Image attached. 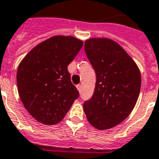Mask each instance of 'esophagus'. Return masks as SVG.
I'll use <instances>...</instances> for the list:
<instances>
[{"label": "esophagus", "mask_w": 159, "mask_h": 159, "mask_svg": "<svg viewBox=\"0 0 159 159\" xmlns=\"http://www.w3.org/2000/svg\"><path fill=\"white\" fill-rule=\"evenodd\" d=\"M77 90H78V92H81V91H82V85H77Z\"/></svg>", "instance_id": "34e87169"}]
</instances>
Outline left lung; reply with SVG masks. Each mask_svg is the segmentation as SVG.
<instances>
[{
  "mask_svg": "<svg viewBox=\"0 0 159 159\" xmlns=\"http://www.w3.org/2000/svg\"><path fill=\"white\" fill-rule=\"evenodd\" d=\"M84 48L97 82L93 96L84 102L83 110L95 128H113L135 106L140 92V72L130 56L111 39H90Z\"/></svg>",
  "mask_w": 159,
  "mask_h": 159,
  "instance_id": "left-lung-1",
  "label": "left lung"
}]
</instances>
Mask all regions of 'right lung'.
Returning a JSON list of instances; mask_svg holds the SVG:
<instances>
[{"instance_id": "add662e5", "label": "right lung", "mask_w": 159, "mask_h": 159, "mask_svg": "<svg viewBox=\"0 0 159 159\" xmlns=\"http://www.w3.org/2000/svg\"><path fill=\"white\" fill-rule=\"evenodd\" d=\"M82 45V40L72 36H53L35 46L19 65V95L25 108L39 122L59 123L79 97L67 66Z\"/></svg>"}]
</instances>
